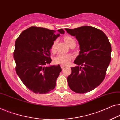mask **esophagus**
Instances as JSON below:
<instances>
[{
	"mask_svg": "<svg viewBox=\"0 0 120 120\" xmlns=\"http://www.w3.org/2000/svg\"><path fill=\"white\" fill-rule=\"evenodd\" d=\"M61 67L62 69H64V68H65L66 66H64V65H61Z\"/></svg>",
	"mask_w": 120,
	"mask_h": 120,
	"instance_id": "obj_1",
	"label": "esophagus"
}]
</instances>
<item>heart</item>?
I'll use <instances>...</instances> for the list:
<instances>
[{
    "instance_id": "b5f03b06",
    "label": "heart",
    "mask_w": 120,
    "mask_h": 120,
    "mask_svg": "<svg viewBox=\"0 0 120 120\" xmlns=\"http://www.w3.org/2000/svg\"><path fill=\"white\" fill-rule=\"evenodd\" d=\"M65 42L69 46H71L72 45H75V41L72 37L69 36H66L64 38ZM57 43V40H55L52 43L50 50L53 53L55 52V46ZM73 58V56L70 54H60L55 57L54 62L55 64H60L62 65H66L68 64L72 59Z\"/></svg>"
}]
</instances>
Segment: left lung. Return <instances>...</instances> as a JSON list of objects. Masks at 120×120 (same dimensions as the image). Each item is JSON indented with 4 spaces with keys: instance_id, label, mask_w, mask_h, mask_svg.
Returning <instances> with one entry per match:
<instances>
[{
    "instance_id": "1",
    "label": "left lung",
    "mask_w": 120,
    "mask_h": 120,
    "mask_svg": "<svg viewBox=\"0 0 120 120\" xmlns=\"http://www.w3.org/2000/svg\"><path fill=\"white\" fill-rule=\"evenodd\" d=\"M65 30L75 36L80 50L74 61L78 66L72 67V73L67 78L68 86L77 93L90 92L105 77L111 60L110 43L102 30L94 27L86 26Z\"/></svg>"
}]
</instances>
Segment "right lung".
<instances>
[{"label":"right lung","instance_id":"1","mask_svg":"<svg viewBox=\"0 0 120 120\" xmlns=\"http://www.w3.org/2000/svg\"><path fill=\"white\" fill-rule=\"evenodd\" d=\"M31 26L17 38L13 52L16 73L24 85L36 94L53 90L61 72L60 66H47L52 61L50 49L53 41L65 31Z\"/></svg>","mask_w":120,"mask_h":120}]
</instances>
